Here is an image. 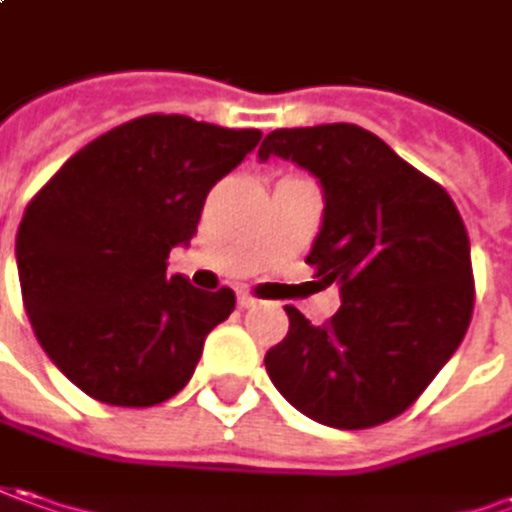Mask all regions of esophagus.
I'll return each mask as SVG.
<instances>
[{
  "label": "esophagus",
  "mask_w": 512,
  "mask_h": 512,
  "mask_svg": "<svg viewBox=\"0 0 512 512\" xmlns=\"http://www.w3.org/2000/svg\"><path fill=\"white\" fill-rule=\"evenodd\" d=\"M238 306L240 309H252V306H257V300L252 294H238Z\"/></svg>",
  "instance_id": "obj_1"
}]
</instances>
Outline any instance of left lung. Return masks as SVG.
I'll use <instances>...</instances> for the list:
<instances>
[{
    "mask_svg": "<svg viewBox=\"0 0 512 512\" xmlns=\"http://www.w3.org/2000/svg\"><path fill=\"white\" fill-rule=\"evenodd\" d=\"M269 155L323 186V226L306 263L340 286L326 326L286 306L289 334L266 354L274 388L320 425L360 431L411 408L473 317L470 240L442 186L357 124L274 130Z\"/></svg>",
    "mask_w": 512,
    "mask_h": 512,
    "instance_id": "obj_1",
    "label": "left lung"
}]
</instances>
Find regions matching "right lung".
<instances>
[{"label":"right lung","mask_w":512,"mask_h":512,"mask_svg":"<svg viewBox=\"0 0 512 512\" xmlns=\"http://www.w3.org/2000/svg\"><path fill=\"white\" fill-rule=\"evenodd\" d=\"M186 115H141L81 147L36 198L16 235L30 326L87 397L150 408L184 388L235 291L167 274L198 232L209 189L260 141Z\"/></svg>","instance_id":"right-lung-1"}]
</instances>
